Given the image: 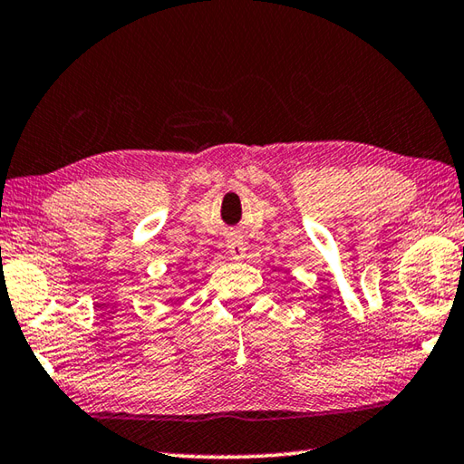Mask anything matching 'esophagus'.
<instances>
[{
    "label": "esophagus",
    "instance_id": "34e87169",
    "mask_svg": "<svg viewBox=\"0 0 464 464\" xmlns=\"http://www.w3.org/2000/svg\"><path fill=\"white\" fill-rule=\"evenodd\" d=\"M228 252H230V256L234 258V260H240V258H244V252H246V248L242 246V242L240 240H230L228 242Z\"/></svg>",
    "mask_w": 464,
    "mask_h": 464
}]
</instances>
